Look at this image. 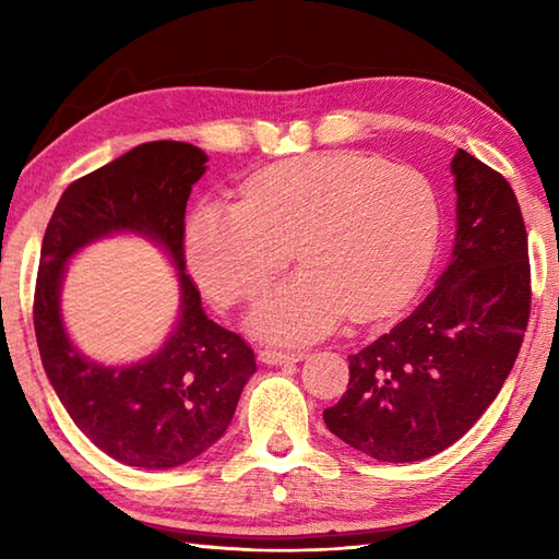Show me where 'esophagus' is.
Returning <instances> with one entry per match:
<instances>
[{
    "instance_id": "obj_1",
    "label": "esophagus",
    "mask_w": 559,
    "mask_h": 559,
    "mask_svg": "<svg viewBox=\"0 0 559 559\" xmlns=\"http://www.w3.org/2000/svg\"><path fill=\"white\" fill-rule=\"evenodd\" d=\"M305 358L302 350H290L281 346H264L259 348V360L266 365H286V362H300Z\"/></svg>"
}]
</instances>
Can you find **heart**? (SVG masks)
<instances>
[{"mask_svg":"<svg viewBox=\"0 0 559 559\" xmlns=\"http://www.w3.org/2000/svg\"><path fill=\"white\" fill-rule=\"evenodd\" d=\"M439 199L411 165L326 153L259 170L237 204H201L185 252L221 305L249 300L295 254L305 266L261 298L252 326L269 338H312L346 312L377 319L420 286L437 247Z\"/></svg>","mask_w":559,"mask_h":559,"instance_id":"heart-1","label":"heart"}]
</instances>
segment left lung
<instances>
[{
  "mask_svg": "<svg viewBox=\"0 0 559 559\" xmlns=\"http://www.w3.org/2000/svg\"><path fill=\"white\" fill-rule=\"evenodd\" d=\"M456 245L427 298L350 360L346 394L324 411L362 454L408 463L466 435L500 394L531 314L526 225L504 175L463 148Z\"/></svg>",
  "mask_w": 559,
  "mask_h": 559,
  "instance_id": "8db88e82",
  "label": "left lung"
}]
</instances>
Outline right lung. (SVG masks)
<instances>
[{"mask_svg": "<svg viewBox=\"0 0 559 559\" xmlns=\"http://www.w3.org/2000/svg\"><path fill=\"white\" fill-rule=\"evenodd\" d=\"M206 153L185 141H148L67 187L43 237L33 326L43 367L79 430L124 466L160 471L192 461L230 425L254 350L213 324L185 273V211ZM136 229L158 239L181 269V324L160 354L134 368L81 359L58 319L66 259L91 239Z\"/></svg>", "mask_w": 559, "mask_h": 559, "instance_id": "add662e5", "label": "right lung"}]
</instances>
